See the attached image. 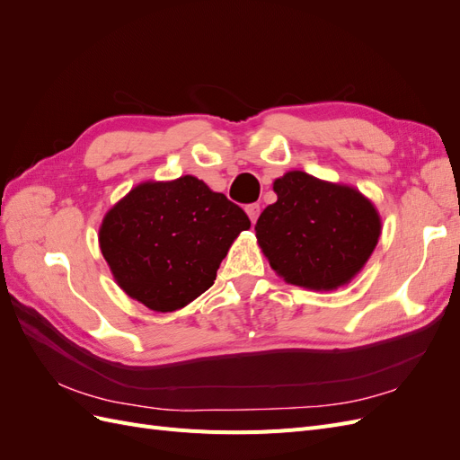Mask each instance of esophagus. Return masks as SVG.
Masks as SVG:
<instances>
[{"mask_svg":"<svg viewBox=\"0 0 460 460\" xmlns=\"http://www.w3.org/2000/svg\"><path fill=\"white\" fill-rule=\"evenodd\" d=\"M245 213H247L249 218H252V222H255L259 218V213H261V205L259 203H249L245 207Z\"/></svg>","mask_w":460,"mask_h":460,"instance_id":"esophagus-1","label":"esophagus"}]
</instances>
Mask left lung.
<instances>
[{
  "instance_id": "1",
  "label": "left lung",
  "mask_w": 460,
  "mask_h": 460,
  "mask_svg": "<svg viewBox=\"0 0 460 460\" xmlns=\"http://www.w3.org/2000/svg\"><path fill=\"white\" fill-rule=\"evenodd\" d=\"M274 191L278 199L261 213L255 232L276 274L324 291L351 282L380 238L376 207L355 188L303 171L276 178Z\"/></svg>"
}]
</instances>
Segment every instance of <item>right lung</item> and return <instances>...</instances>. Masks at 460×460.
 <instances>
[{
  "label": "right lung",
  "mask_w": 460,
  "mask_h": 460,
  "mask_svg": "<svg viewBox=\"0 0 460 460\" xmlns=\"http://www.w3.org/2000/svg\"><path fill=\"white\" fill-rule=\"evenodd\" d=\"M243 208L196 176L144 182L105 215L102 253L117 284L147 309H182L215 284L240 232Z\"/></svg>",
  "instance_id": "1"
}]
</instances>
